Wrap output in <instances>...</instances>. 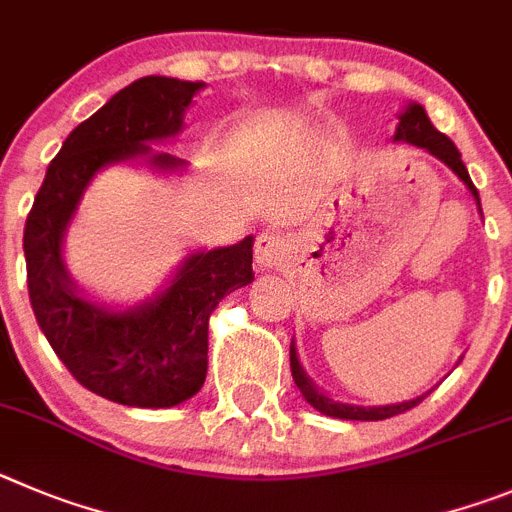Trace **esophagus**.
I'll use <instances>...</instances> for the list:
<instances>
[{"label":"esophagus","mask_w":512,"mask_h":512,"mask_svg":"<svg viewBox=\"0 0 512 512\" xmlns=\"http://www.w3.org/2000/svg\"><path fill=\"white\" fill-rule=\"evenodd\" d=\"M288 239L278 232H262L255 242V262L262 270H273L288 260Z\"/></svg>","instance_id":"34e87169"}]
</instances>
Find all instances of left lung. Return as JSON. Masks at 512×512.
I'll use <instances>...</instances> for the list:
<instances>
[{
    "label": "left lung",
    "instance_id": "8db88e82",
    "mask_svg": "<svg viewBox=\"0 0 512 512\" xmlns=\"http://www.w3.org/2000/svg\"><path fill=\"white\" fill-rule=\"evenodd\" d=\"M393 140L395 142H400V140L411 142V145L423 147V150H428L431 155H436L441 163L449 165V168L457 173L459 181H464V186L469 188V193H472L474 201H477V206H480V193H477V188H474L467 168H464L462 155H459L457 145H454L449 137L441 135V132L436 130L434 124H431V119H428L426 109H423L421 104H408V109L400 114L398 130H395ZM290 372H293V380H296V385H298V390L303 393V398H306L308 403L316 408V411H321L324 416H331V418H347V421H382V418L398 416V413L411 411L413 405H418L428 395L426 393V395H421V398L405 400V403L370 405V408H365V405L339 403V400H331V398H326L324 393H319V388H316V385L308 380L306 372H303V367H301V362H298V357H296V347H290Z\"/></svg>",
    "mask_w": 512,
    "mask_h": 512
}]
</instances>
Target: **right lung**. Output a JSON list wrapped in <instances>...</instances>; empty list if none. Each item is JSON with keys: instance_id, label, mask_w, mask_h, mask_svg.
<instances>
[{"instance_id": "1", "label": "right lung", "mask_w": 512, "mask_h": 512, "mask_svg": "<svg viewBox=\"0 0 512 512\" xmlns=\"http://www.w3.org/2000/svg\"><path fill=\"white\" fill-rule=\"evenodd\" d=\"M204 84L145 76L124 86L63 142L25 224L27 290L53 352L86 390L135 408H170L206 380L209 316L227 293L252 283V242L188 255L153 301L109 311L78 296L63 265V234L91 178L104 165L150 155L147 142L181 132L183 112ZM150 165H183L160 153Z\"/></svg>"}]
</instances>
